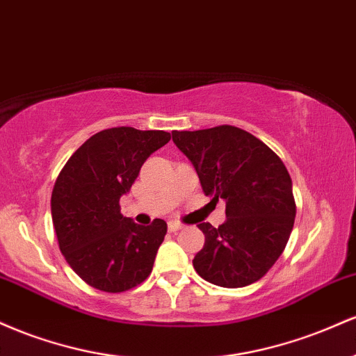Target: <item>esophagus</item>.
<instances>
[{"label": "esophagus", "mask_w": 356, "mask_h": 356, "mask_svg": "<svg viewBox=\"0 0 356 356\" xmlns=\"http://www.w3.org/2000/svg\"><path fill=\"white\" fill-rule=\"evenodd\" d=\"M182 227H184V224L177 222V220H170V222H169V231H172V232L182 229Z\"/></svg>", "instance_id": "1"}]
</instances>
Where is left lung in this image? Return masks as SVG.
Wrapping results in <instances>:
<instances>
[{
    "instance_id": "1",
    "label": "left lung",
    "mask_w": 356,
    "mask_h": 356,
    "mask_svg": "<svg viewBox=\"0 0 356 356\" xmlns=\"http://www.w3.org/2000/svg\"><path fill=\"white\" fill-rule=\"evenodd\" d=\"M172 140L199 175L204 194L226 202L219 227L199 224L204 248L192 259L197 275L222 288L261 280L291 234L293 182L277 155L259 138L232 125L172 132Z\"/></svg>"
}]
</instances>
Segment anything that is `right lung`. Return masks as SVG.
<instances>
[{"label": "right lung", "mask_w": 356, "mask_h": 356, "mask_svg": "<svg viewBox=\"0 0 356 356\" xmlns=\"http://www.w3.org/2000/svg\"><path fill=\"white\" fill-rule=\"evenodd\" d=\"M169 140L164 130H102L68 159L56 179L51 219L60 251L73 271L100 291H127L152 271L165 220L140 226L120 214L118 201L147 157Z\"/></svg>", "instance_id": "add662e5"}]
</instances>
